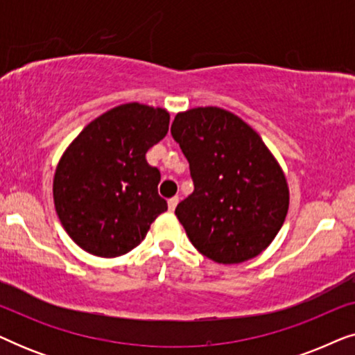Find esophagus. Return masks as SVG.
<instances>
[{"instance_id":"34e87169","label":"esophagus","mask_w":355,"mask_h":355,"mask_svg":"<svg viewBox=\"0 0 355 355\" xmlns=\"http://www.w3.org/2000/svg\"><path fill=\"white\" fill-rule=\"evenodd\" d=\"M178 202H179V197H171V198H169V200H168V208H169V211H174V208H176Z\"/></svg>"}]
</instances>
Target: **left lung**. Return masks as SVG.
Masks as SVG:
<instances>
[{
    "mask_svg": "<svg viewBox=\"0 0 355 355\" xmlns=\"http://www.w3.org/2000/svg\"><path fill=\"white\" fill-rule=\"evenodd\" d=\"M171 134L193 181V192L176 207L192 245L223 265L261 254L288 215L289 187L260 135L218 106L178 113Z\"/></svg>",
    "mask_w": 355,
    "mask_h": 355,
    "instance_id": "left-lung-1",
    "label": "left lung"
}]
</instances>
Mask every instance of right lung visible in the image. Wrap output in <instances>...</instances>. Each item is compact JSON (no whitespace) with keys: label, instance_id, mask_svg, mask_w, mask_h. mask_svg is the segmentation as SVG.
<instances>
[{"label":"right lung","instance_id":"obj_1","mask_svg":"<svg viewBox=\"0 0 355 355\" xmlns=\"http://www.w3.org/2000/svg\"><path fill=\"white\" fill-rule=\"evenodd\" d=\"M168 125L166 110L134 101L98 116L64 150L53 198L62 227L80 249L105 259L128 254L168 210L158 196L162 174L145 159Z\"/></svg>","mask_w":355,"mask_h":355}]
</instances>
